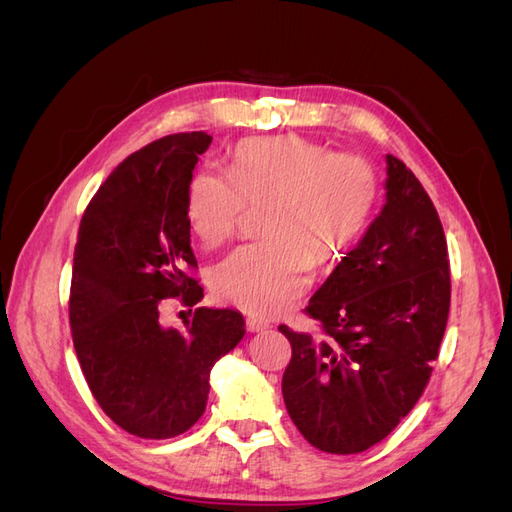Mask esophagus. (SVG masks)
<instances>
[{
  "label": "esophagus",
  "instance_id": "esophagus-1",
  "mask_svg": "<svg viewBox=\"0 0 512 512\" xmlns=\"http://www.w3.org/2000/svg\"><path fill=\"white\" fill-rule=\"evenodd\" d=\"M245 324H247V331H250V333H260V331H267L271 327V322L262 320V318H254V316L247 318Z\"/></svg>",
  "mask_w": 512,
  "mask_h": 512
}]
</instances>
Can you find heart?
I'll return each instance as SVG.
<instances>
[{
  "label": "heart",
  "instance_id": "obj_1",
  "mask_svg": "<svg viewBox=\"0 0 512 512\" xmlns=\"http://www.w3.org/2000/svg\"><path fill=\"white\" fill-rule=\"evenodd\" d=\"M228 178L194 177L190 218L200 241L215 247L235 235L245 203H271L262 222L267 239L232 252L211 280L220 299L265 318L312 286L316 258L335 265L348 256L380 200L374 166L297 136L239 143Z\"/></svg>",
  "mask_w": 512,
  "mask_h": 512
}]
</instances>
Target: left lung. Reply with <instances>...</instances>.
Masks as SVG:
<instances>
[{"instance_id":"1","label":"left lung","mask_w":512,"mask_h":512,"mask_svg":"<svg viewBox=\"0 0 512 512\" xmlns=\"http://www.w3.org/2000/svg\"><path fill=\"white\" fill-rule=\"evenodd\" d=\"M386 203L305 312L322 337L292 346L282 393L303 438L333 455L363 453L423 395L451 307L444 230L406 164L386 156Z\"/></svg>"}]
</instances>
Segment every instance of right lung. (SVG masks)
<instances>
[{
    "mask_svg": "<svg viewBox=\"0 0 512 512\" xmlns=\"http://www.w3.org/2000/svg\"><path fill=\"white\" fill-rule=\"evenodd\" d=\"M209 145V134L185 132L132 153L91 198L74 250L70 327L83 376L106 416L145 440L175 438L203 416L211 367L245 335L235 309L198 307L185 331L160 324L162 299H203L188 275V211Z\"/></svg>",
    "mask_w": 512,
    "mask_h": 512,
    "instance_id": "right-lung-1",
    "label": "right lung"
}]
</instances>
